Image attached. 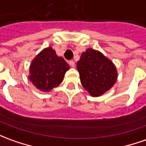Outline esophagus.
I'll use <instances>...</instances> for the list:
<instances>
[{"instance_id": "esophagus-1", "label": "esophagus", "mask_w": 146, "mask_h": 146, "mask_svg": "<svg viewBox=\"0 0 146 146\" xmlns=\"http://www.w3.org/2000/svg\"><path fill=\"white\" fill-rule=\"evenodd\" d=\"M69 63L71 67H75V62H74L73 60H70Z\"/></svg>"}]
</instances>
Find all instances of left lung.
<instances>
[{"label":"left lung","mask_w":146,"mask_h":146,"mask_svg":"<svg viewBox=\"0 0 146 146\" xmlns=\"http://www.w3.org/2000/svg\"><path fill=\"white\" fill-rule=\"evenodd\" d=\"M77 68L82 86L92 97H99L110 90L117 79L114 64L98 50L88 48L82 52Z\"/></svg>","instance_id":"obj_1"}]
</instances>
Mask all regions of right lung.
I'll list each match as a JSON object with an SVG mask.
<instances>
[{
  "label": "right lung",
  "instance_id": "add662e5",
  "mask_svg": "<svg viewBox=\"0 0 146 146\" xmlns=\"http://www.w3.org/2000/svg\"><path fill=\"white\" fill-rule=\"evenodd\" d=\"M69 65L52 47L44 48L32 61L29 79L33 85L43 92H49L64 79Z\"/></svg>",
  "mask_w": 146,
  "mask_h": 146
}]
</instances>
